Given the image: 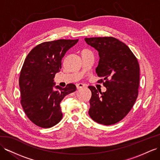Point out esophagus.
I'll use <instances>...</instances> for the list:
<instances>
[{
	"label": "esophagus",
	"instance_id": "obj_1",
	"mask_svg": "<svg viewBox=\"0 0 160 160\" xmlns=\"http://www.w3.org/2000/svg\"><path fill=\"white\" fill-rule=\"evenodd\" d=\"M84 87H85V85L83 84H82V83H79V84H76V88H77L78 90Z\"/></svg>",
	"mask_w": 160,
	"mask_h": 160
}]
</instances>
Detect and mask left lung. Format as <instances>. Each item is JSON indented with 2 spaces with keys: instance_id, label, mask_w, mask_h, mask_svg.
Returning <instances> with one entry per match:
<instances>
[{
  "instance_id": "1",
  "label": "left lung",
  "mask_w": 160,
  "mask_h": 160,
  "mask_svg": "<svg viewBox=\"0 0 160 160\" xmlns=\"http://www.w3.org/2000/svg\"><path fill=\"white\" fill-rule=\"evenodd\" d=\"M84 40L99 52L96 73L101 79L98 82L107 88L101 92L88 87L92 92L88 114L99 124H114L128 113L137 100L140 79L138 60L127 45L113 37Z\"/></svg>"
}]
</instances>
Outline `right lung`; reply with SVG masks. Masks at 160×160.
Segmentation results:
<instances>
[{"mask_svg":"<svg viewBox=\"0 0 160 160\" xmlns=\"http://www.w3.org/2000/svg\"><path fill=\"white\" fill-rule=\"evenodd\" d=\"M78 41L60 39L42 42L32 49L24 61L19 79L21 104L28 118L41 128L58 124L63 117L61 101L76 91L73 84H68L65 88L54 87L53 78L61 69L65 52Z\"/></svg>","mask_w":160,"mask_h":160,"instance_id":"add662e5","label":"right lung"}]
</instances>
